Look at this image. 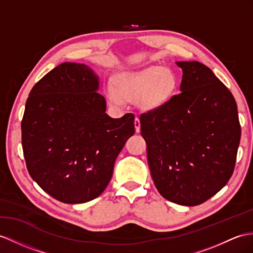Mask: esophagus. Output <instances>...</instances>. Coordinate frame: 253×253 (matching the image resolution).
<instances>
[{"label": "esophagus", "mask_w": 253, "mask_h": 253, "mask_svg": "<svg viewBox=\"0 0 253 253\" xmlns=\"http://www.w3.org/2000/svg\"><path fill=\"white\" fill-rule=\"evenodd\" d=\"M134 126H135V131L139 132V130H140V122H139V119L137 118V117L134 120Z\"/></svg>", "instance_id": "obj_1"}]
</instances>
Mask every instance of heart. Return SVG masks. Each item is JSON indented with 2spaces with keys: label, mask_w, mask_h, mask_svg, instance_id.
Listing matches in <instances>:
<instances>
[{
  "label": "heart",
  "mask_w": 253,
  "mask_h": 253,
  "mask_svg": "<svg viewBox=\"0 0 253 253\" xmlns=\"http://www.w3.org/2000/svg\"><path fill=\"white\" fill-rule=\"evenodd\" d=\"M176 80L174 74L161 66H150L139 71L122 72L115 78V87L107 85L106 96L116 106L125 100L139 98L146 109H156L165 105L173 95Z\"/></svg>",
  "instance_id": "heart-1"
}]
</instances>
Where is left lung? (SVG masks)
I'll list each match as a JSON object with an SVG mask.
<instances>
[{"instance_id": "left-lung-1", "label": "left lung", "mask_w": 253, "mask_h": 253, "mask_svg": "<svg viewBox=\"0 0 253 253\" xmlns=\"http://www.w3.org/2000/svg\"><path fill=\"white\" fill-rule=\"evenodd\" d=\"M181 92L141 114L151 177L164 199L184 206L206 202L234 171L240 140L231 91L200 62H177Z\"/></svg>"}]
</instances>
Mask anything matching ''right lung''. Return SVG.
<instances>
[{
	"label": "right lung",
	"instance_id": "1",
	"mask_svg": "<svg viewBox=\"0 0 253 253\" xmlns=\"http://www.w3.org/2000/svg\"><path fill=\"white\" fill-rule=\"evenodd\" d=\"M88 66L62 63L31 90L21 121L27 169L32 179L66 204L101 195L114 164L135 133L133 114L113 119Z\"/></svg>",
	"mask_w": 253,
	"mask_h": 253
}]
</instances>
